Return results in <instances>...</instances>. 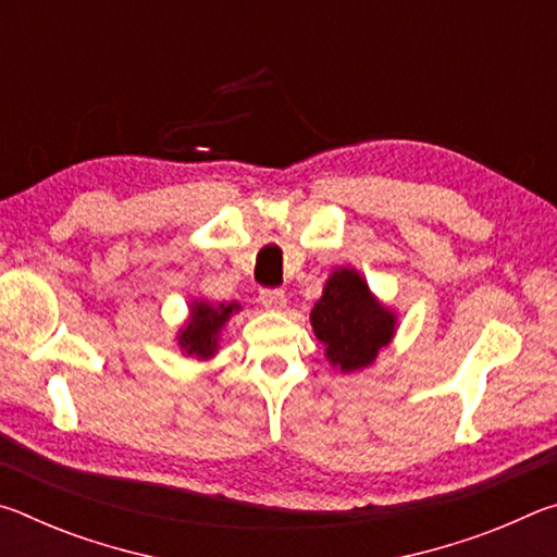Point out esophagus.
Returning a JSON list of instances; mask_svg holds the SVG:
<instances>
[{"label":"esophagus","mask_w":557,"mask_h":557,"mask_svg":"<svg viewBox=\"0 0 557 557\" xmlns=\"http://www.w3.org/2000/svg\"><path fill=\"white\" fill-rule=\"evenodd\" d=\"M260 305L270 312H280V309H285L287 297L282 289H260Z\"/></svg>","instance_id":"obj_1"}]
</instances>
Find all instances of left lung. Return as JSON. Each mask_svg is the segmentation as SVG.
<instances>
[{"label": "left lung", "instance_id": "8db88e82", "mask_svg": "<svg viewBox=\"0 0 557 557\" xmlns=\"http://www.w3.org/2000/svg\"><path fill=\"white\" fill-rule=\"evenodd\" d=\"M309 322L314 336L324 344L326 361L342 373L373 366L398 329L393 307L373 295L356 268H336L329 275Z\"/></svg>", "mask_w": 557, "mask_h": 557}]
</instances>
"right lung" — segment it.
Masks as SVG:
<instances>
[{
	"instance_id": "add662e5",
	"label": "right lung",
	"mask_w": 557,
	"mask_h": 557,
	"mask_svg": "<svg viewBox=\"0 0 557 557\" xmlns=\"http://www.w3.org/2000/svg\"><path fill=\"white\" fill-rule=\"evenodd\" d=\"M238 301H221L213 305L209 299H191L188 305V319L176 334V344L184 356H191L196 361H209L219 354L221 334L228 319L240 312Z\"/></svg>"
}]
</instances>
